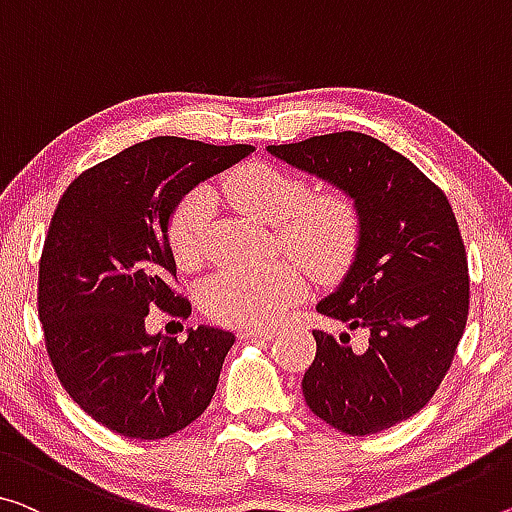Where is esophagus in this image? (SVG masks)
<instances>
[{
	"mask_svg": "<svg viewBox=\"0 0 512 512\" xmlns=\"http://www.w3.org/2000/svg\"><path fill=\"white\" fill-rule=\"evenodd\" d=\"M272 336V329H242L240 332V338H245V341H267Z\"/></svg>",
	"mask_w": 512,
	"mask_h": 512,
	"instance_id": "esophagus-1",
	"label": "esophagus"
}]
</instances>
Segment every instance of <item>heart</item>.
<instances>
[{
	"label": "heart",
	"mask_w": 512,
	"mask_h": 512,
	"mask_svg": "<svg viewBox=\"0 0 512 512\" xmlns=\"http://www.w3.org/2000/svg\"><path fill=\"white\" fill-rule=\"evenodd\" d=\"M226 192L258 222L272 224L279 245L322 279H334L355 261L361 212L343 190L311 194L302 176L270 162H247L226 178ZM212 192L196 187L169 217L171 254L183 267L201 263L208 247ZM306 281L295 261L263 270H219L201 286V309L229 327H267L304 295Z\"/></svg>",
	"instance_id": "1"
}]
</instances>
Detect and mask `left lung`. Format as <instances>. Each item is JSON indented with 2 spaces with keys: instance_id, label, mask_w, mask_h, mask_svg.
Masks as SVG:
<instances>
[{
  "instance_id": "left-lung-1",
  "label": "left lung",
  "mask_w": 512,
  "mask_h": 512,
  "mask_svg": "<svg viewBox=\"0 0 512 512\" xmlns=\"http://www.w3.org/2000/svg\"><path fill=\"white\" fill-rule=\"evenodd\" d=\"M293 167L348 192L361 242L336 293L316 309L366 329L364 352L316 329L304 373L306 405L345 435H373L410 419L442 384L469 316L465 242L446 194L407 157L361 132L267 146Z\"/></svg>"
}]
</instances>
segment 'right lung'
<instances>
[{"instance_id":"obj_1","label":"right lung","mask_w":512,"mask_h":512,"mask_svg":"<svg viewBox=\"0 0 512 512\" xmlns=\"http://www.w3.org/2000/svg\"><path fill=\"white\" fill-rule=\"evenodd\" d=\"M254 146L155 137L82 171L59 199L38 265L45 348L68 396L112 432L162 439L190 426L215 396L235 336L146 332L160 309L187 318L167 226L178 201Z\"/></svg>"}]
</instances>
